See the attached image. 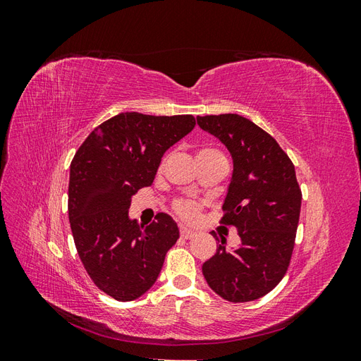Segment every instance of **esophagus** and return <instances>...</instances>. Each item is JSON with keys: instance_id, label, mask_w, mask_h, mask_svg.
I'll return each instance as SVG.
<instances>
[{"instance_id": "1", "label": "esophagus", "mask_w": 361, "mask_h": 361, "mask_svg": "<svg viewBox=\"0 0 361 361\" xmlns=\"http://www.w3.org/2000/svg\"><path fill=\"white\" fill-rule=\"evenodd\" d=\"M194 235H195V232L191 231V228L185 227V226H180V236H182L183 239H190V238H192Z\"/></svg>"}]
</instances>
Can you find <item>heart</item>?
I'll return each instance as SVG.
<instances>
[{"instance_id": "b5f03b06", "label": "heart", "mask_w": 361, "mask_h": 361, "mask_svg": "<svg viewBox=\"0 0 361 361\" xmlns=\"http://www.w3.org/2000/svg\"><path fill=\"white\" fill-rule=\"evenodd\" d=\"M203 150H212V149H203ZM174 207H176V212L182 218H185V220H194V218L199 215V204H195L194 202H190V200H180Z\"/></svg>"}]
</instances>
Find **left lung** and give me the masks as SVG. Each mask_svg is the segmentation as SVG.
<instances>
[{
  "label": "left lung",
  "instance_id": "8db88e82",
  "mask_svg": "<svg viewBox=\"0 0 361 361\" xmlns=\"http://www.w3.org/2000/svg\"><path fill=\"white\" fill-rule=\"evenodd\" d=\"M197 125L232 157L221 221L236 226L241 238L231 250L221 238L203 276L221 298L253 301L274 289L289 267L301 209L295 167L274 138L243 116H197Z\"/></svg>",
  "mask_w": 361,
  "mask_h": 361
}]
</instances>
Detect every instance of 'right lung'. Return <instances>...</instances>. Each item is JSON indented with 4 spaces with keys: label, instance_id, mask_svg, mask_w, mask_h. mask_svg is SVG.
Here are the masks:
<instances>
[{
    "label": "right lung",
    "instance_id": "obj_1",
    "mask_svg": "<svg viewBox=\"0 0 361 361\" xmlns=\"http://www.w3.org/2000/svg\"><path fill=\"white\" fill-rule=\"evenodd\" d=\"M195 118L120 113L85 138L71 164L69 221L76 251L94 285L133 301L157 281L179 227L167 214L149 226L129 216L133 195L152 185L164 154Z\"/></svg>",
    "mask_w": 361,
    "mask_h": 361
}]
</instances>
